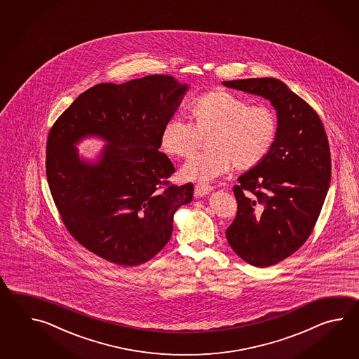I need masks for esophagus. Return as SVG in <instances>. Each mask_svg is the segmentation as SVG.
<instances>
[{"mask_svg":"<svg viewBox=\"0 0 359 359\" xmlns=\"http://www.w3.org/2000/svg\"><path fill=\"white\" fill-rule=\"evenodd\" d=\"M212 190H213V187L209 183L200 182L195 184V195L196 196H205Z\"/></svg>","mask_w":359,"mask_h":359,"instance_id":"obj_1","label":"esophagus"}]
</instances>
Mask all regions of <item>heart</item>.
Instances as JSON below:
<instances>
[{
    "label": "heart",
    "mask_w": 359,
    "mask_h": 359,
    "mask_svg": "<svg viewBox=\"0 0 359 359\" xmlns=\"http://www.w3.org/2000/svg\"><path fill=\"white\" fill-rule=\"evenodd\" d=\"M190 123L176 118L164 124L161 147L178 159H189L206 138L205 154L187 161L181 177L187 181H210L232 167L249 170L259 165L275 145L278 122L266 105L248 101L227 91H210L194 100L189 107Z\"/></svg>",
    "instance_id": "heart-1"
}]
</instances>
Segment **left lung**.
Wrapping results in <instances>:
<instances>
[{"label":"left lung","instance_id":"1","mask_svg":"<svg viewBox=\"0 0 359 359\" xmlns=\"http://www.w3.org/2000/svg\"><path fill=\"white\" fill-rule=\"evenodd\" d=\"M222 84L263 96L277 110L275 145L259 165L237 178L236 217L226 231L241 259L269 267L297 252L320 217L331 180L327 135L313 107L280 79Z\"/></svg>","mask_w":359,"mask_h":359}]
</instances>
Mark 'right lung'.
Instances as JSON below:
<instances>
[{"label":"right lung","mask_w":359,"mask_h":359,"mask_svg":"<svg viewBox=\"0 0 359 359\" xmlns=\"http://www.w3.org/2000/svg\"><path fill=\"white\" fill-rule=\"evenodd\" d=\"M187 84L164 74L101 83L81 93L56 119L46 144V176L69 233L87 250L122 267L153 259L173 231V214L192 200L194 184L169 182L176 169L161 153L164 124ZM107 139L96 165L73 143Z\"/></svg>","instance_id":"add662e5"}]
</instances>
